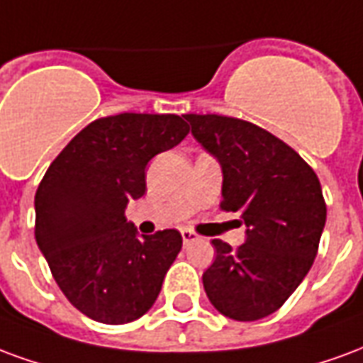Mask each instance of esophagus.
<instances>
[{
	"label": "esophagus",
	"mask_w": 363,
	"mask_h": 363,
	"mask_svg": "<svg viewBox=\"0 0 363 363\" xmlns=\"http://www.w3.org/2000/svg\"><path fill=\"white\" fill-rule=\"evenodd\" d=\"M181 235H182V243L186 245V247L192 243H196V241H200V235L194 233V231H190V229H182Z\"/></svg>",
	"instance_id": "1"
}]
</instances>
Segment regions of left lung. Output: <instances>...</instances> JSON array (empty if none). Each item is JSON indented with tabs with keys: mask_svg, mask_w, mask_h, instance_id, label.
<instances>
[{
	"mask_svg": "<svg viewBox=\"0 0 363 363\" xmlns=\"http://www.w3.org/2000/svg\"><path fill=\"white\" fill-rule=\"evenodd\" d=\"M192 135L220 161L221 210L247 225L241 247L213 239L216 260L202 274L212 305L229 319L259 320L286 303L319 251L327 204L299 153L247 120L184 114Z\"/></svg>",
	"mask_w": 363,
	"mask_h": 363,
	"instance_id": "1",
	"label": "left lung"
}]
</instances>
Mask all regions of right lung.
<instances>
[{"label": "right lung", "mask_w": 363, "mask_h": 363, "mask_svg": "<svg viewBox=\"0 0 363 363\" xmlns=\"http://www.w3.org/2000/svg\"><path fill=\"white\" fill-rule=\"evenodd\" d=\"M189 130L177 114L104 116L67 143L38 184L36 245L64 296L89 319L124 325L155 303L182 237L177 229L140 237L124 212L145 194V165Z\"/></svg>", "instance_id": "add662e5"}]
</instances>
